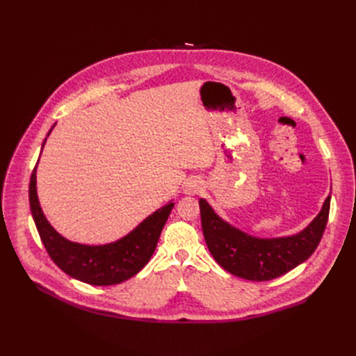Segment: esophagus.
Segmentation results:
<instances>
[{
	"mask_svg": "<svg viewBox=\"0 0 356 356\" xmlns=\"http://www.w3.org/2000/svg\"><path fill=\"white\" fill-rule=\"evenodd\" d=\"M203 191V183L199 180V179H189L188 181L184 183V188H183V192L186 195L189 196H193V195H197Z\"/></svg>",
	"mask_w": 356,
	"mask_h": 356,
	"instance_id": "esophagus-1",
	"label": "esophagus"
}]
</instances>
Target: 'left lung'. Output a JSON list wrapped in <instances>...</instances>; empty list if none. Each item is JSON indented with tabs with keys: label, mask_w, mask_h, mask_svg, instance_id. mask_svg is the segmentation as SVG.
Wrapping results in <instances>:
<instances>
[{
	"label": "left lung",
	"mask_w": 356,
	"mask_h": 356,
	"mask_svg": "<svg viewBox=\"0 0 356 356\" xmlns=\"http://www.w3.org/2000/svg\"><path fill=\"white\" fill-rule=\"evenodd\" d=\"M199 207L203 236L216 263L236 277L268 282L305 263L314 252L327 223L330 196L303 231L280 238H258L232 227L204 199H199Z\"/></svg>",
	"instance_id": "obj_1"
}]
</instances>
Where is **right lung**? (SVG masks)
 I'll list each match as a JSON object with an SVG mask.
<instances>
[{
	"label": "right lung",
	"mask_w": 356,
	"mask_h": 356,
	"mask_svg": "<svg viewBox=\"0 0 356 356\" xmlns=\"http://www.w3.org/2000/svg\"><path fill=\"white\" fill-rule=\"evenodd\" d=\"M44 144L46 140L42 149ZM37 164L30 179V209L35 228L53 263L67 275L92 286L120 284L136 275L154 254L160 234L175 203L168 202L165 207L147 216L138 227L115 242L104 245L79 244L62 236L46 219L37 196Z\"/></svg>",
	"instance_id": "right-lung-1"
}]
</instances>
